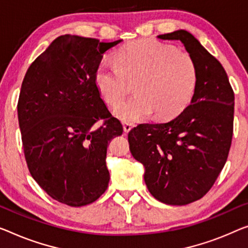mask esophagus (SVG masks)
I'll return each instance as SVG.
<instances>
[{"label":"esophagus","instance_id":"34e87169","mask_svg":"<svg viewBox=\"0 0 248 248\" xmlns=\"http://www.w3.org/2000/svg\"><path fill=\"white\" fill-rule=\"evenodd\" d=\"M132 127H134V124L132 123H128V121H124V132H129L132 129Z\"/></svg>","mask_w":248,"mask_h":248}]
</instances>
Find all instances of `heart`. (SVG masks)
<instances>
[{
  "label": "heart",
  "mask_w": 248,
  "mask_h": 248,
  "mask_svg": "<svg viewBox=\"0 0 248 248\" xmlns=\"http://www.w3.org/2000/svg\"><path fill=\"white\" fill-rule=\"evenodd\" d=\"M113 59L116 65L100 62L94 82L103 100L111 107L122 100L134 82L136 94L114 109L120 119L137 121L154 111L158 118H170L193 98L198 69L187 51L155 40H138L119 47Z\"/></svg>",
  "instance_id": "heart-1"
}]
</instances>
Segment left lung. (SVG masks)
Here are the masks:
<instances>
[{
	"label": "left lung",
	"mask_w": 248,
	"mask_h": 248,
	"mask_svg": "<svg viewBox=\"0 0 248 248\" xmlns=\"http://www.w3.org/2000/svg\"><path fill=\"white\" fill-rule=\"evenodd\" d=\"M179 40L195 59L198 82L191 103L173 119L140 124L128 134L129 148L145 167V183L157 201L187 205L208 193L230 153L234 127V91L227 73L197 39L185 30L158 35Z\"/></svg>",
	"instance_id": "8db88e82"
}]
</instances>
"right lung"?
<instances>
[{
    "label": "right lung",
    "mask_w": 248,
    "mask_h": 248,
    "mask_svg": "<svg viewBox=\"0 0 248 248\" xmlns=\"http://www.w3.org/2000/svg\"><path fill=\"white\" fill-rule=\"evenodd\" d=\"M121 41L59 36L22 82L17 118L29 171L62 204L89 205L108 188L107 148L124 129L101 99L94 73L103 54Z\"/></svg>",
    "instance_id": "add662e5"
}]
</instances>
